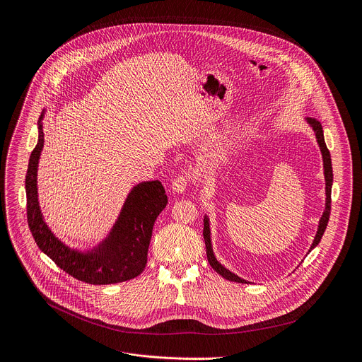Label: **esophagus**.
I'll list each match as a JSON object with an SVG mask.
<instances>
[{"mask_svg":"<svg viewBox=\"0 0 362 362\" xmlns=\"http://www.w3.org/2000/svg\"><path fill=\"white\" fill-rule=\"evenodd\" d=\"M189 183H190V176H189V175H180V176H177V177L173 180V183H172V190H173L175 193H183V192L187 189Z\"/></svg>","mask_w":362,"mask_h":362,"instance_id":"1","label":"esophagus"}]
</instances>
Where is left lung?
Returning a JSON list of instances; mask_svg holds the SVG:
<instances>
[{"mask_svg":"<svg viewBox=\"0 0 362 362\" xmlns=\"http://www.w3.org/2000/svg\"><path fill=\"white\" fill-rule=\"evenodd\" d=\"M306 121L309 122V125L313 128L315 136L317 140V144L320 147V153H322V158H323V173H325V182H326V204H325V211L323 215L319 221V226H317V233L315 235L313 244L310 247L309 251H312L319 243L320 238L325 233V229L327 226V221H329V215H331V192H332V182H334V173H332V161H331V153L327 150L326 144H325V139H323V129H322V124L316 119V118H306ZM204 238H205V245H206V255H208V261L211 267L221 274L223 279L229 280V281H235V283H248L247 280L238 277L237 274L231 273L229 270H226L222 264L216 261L215 255H214V250H212V244H211V229H209V219L208 216H205L204 219Z\"/></svg>","mask_w":362,"mask_h":362,"instance_id":"8db88e82","label":"left lung"}]
</instances>
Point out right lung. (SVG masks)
Masks as SVG:
<instances>
[{
	"mask_svg": "<svg viewBox=\"0 0 362 362\" xmlns=\"http://www.w3.org/2000/svg\"><path fill=\"white\" fill-rule=\"evenodd\" d=\"M42 119L43 115L39 141L31 151L25 175L27 222L36 244L57 267L89 284H114L140 276L147 264L153 225L168 205L161 182H143L133 187L110 235L100 245L86 252L66 247L53 235L39 206L37 166L45 143Z\"/></svg>",
	"mask_w": 362,
	"mask_h": 362,
	"instance_id": "obj_1",
	"label": "right lung"
}]
</instances>
